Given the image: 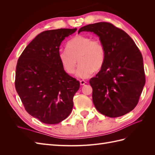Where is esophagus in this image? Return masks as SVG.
<instances>
[{"mask_svg": "<svg viewBox=\"0 0 155 155\" xmlns=\"http://www.w3.org/2000/svg\"><path fill=\"white\" fill-rule=\"evenodd\" d=\"M86 83H87V82H86L85 81H83V80H81V81H80V85H85Z\"/></svg>", "mask_w": 155, "mask_h": 155, "instance_id": "34e87169", "label": "esophagus"}]
</instances>
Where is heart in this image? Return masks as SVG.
Here are the masks:
<instances>
[{"label":"heart","mask_w":155,"mask_h":155,"mask_svg":"<svg viewBox=\"0 0 155 155\" xmlns=\"http://www.w3.org/2000/svg\"><path fill=\"white\" fill-rule=\"evenodd\" d=\"M67 47L59 51L58 57L63 70L67 74H74L78 59L79 65L76 76L80 79L89 78L94 70L98 71L104 66L106 52L105 46L100 39L78 35L68 42Z\"/></svg>","instance_id":"1"}]
</instances>
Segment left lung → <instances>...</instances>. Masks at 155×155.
Listing matches in <instances>:
<instances>
[{
    "instance_id": "left-lung-1",
    "label": "left lung",
    "mask_w": 155,
    "mask_h": 155,
    "mask_svg": "<svg viewBox=\"0 0 155 155\" xmlns=\"http://www.w3.org/2000/svg\"><path fill=\"white\" fill-rule=\"evenodd\" d=\"M100 37L105 48L104 66L90 79L92 101L101 114L116 118L127 114L138 104L145 83L143 58L134 41L110 22L81 28Z\"/></svg>"
}]
</instances>
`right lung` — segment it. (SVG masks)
Returning <instances> with one entry per match:
<instances>
[{
	"label": "right lung",
	"mask_w": 155,
	"mask_h": 155,
	"mask_svg": "<svg viewBox=\"0 0 155 155\" xmlns=\"http://www.w3.org/2000/svg\"><path fill=\"white\" fill-rule=\"evenodd\" d=\"M76 28L47 30L37 35L18 59L15 86L25 110L46 124H59L71 113L79 81L60 63L59 46Z\"/></svg>",
	"instance_id": "right-lung-1"
}]
</instances>
